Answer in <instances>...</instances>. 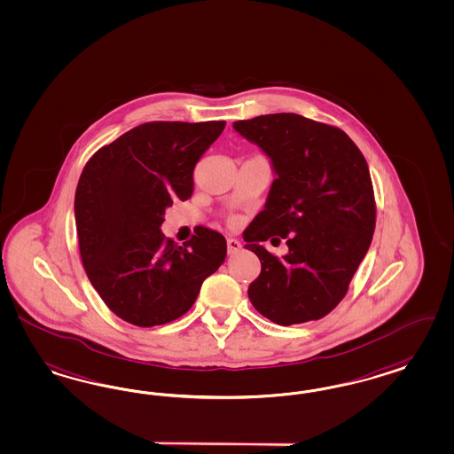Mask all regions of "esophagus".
<instances>
[{
	"label": "esophagus",
	"instance_id": "obj_1",
	"mask_svg": "<svg viewBox=\"0 0 454 454\" xmlns=\"http://www.w3.org/2000/svg\"><path fill=\"white\" fill-rule=\"evenodd\" d=\"M242 244L237 239H227V252L232 255L235 252L240 251Z\"/></svg>",
	"mask_w": 454,
	"mask_h": 454
}]
</instances>
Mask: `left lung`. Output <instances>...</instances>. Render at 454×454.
I'll use <instances>...</instances> for the list:
<instances>
[{
    "label": "left lung",
    "instance_id": "1",
    "mask_svg": "<svg viewBox=\"0 0 454 454\" xmlns=\"http://www.w3.org/2000/svg\"><path fill=\"white\" fill-rule=\"evenodd\" d=\"M276 175L264 210L244 231L246 249L261 261L249 286L252 306L289 326L328 315L348 291L369 251L375 199L369 165L341 129L293 113L235 121ZM286 239L288 254L272 256L262 244Z\"/></svg>",
    "mask_w": 454,
    "mask_h": 454
}]
</instances>
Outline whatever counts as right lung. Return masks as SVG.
I'll return each instance as SVG.
<instances>
[{"label":"right lung","mask_w":454,"mask_h":454,"mask_svg":"<svg viewBox=\"0 0 454 454\" xmlns=\"http://www.w3.org/2000/svg\"><path fill=\"white\" fill-rule=\"evenodd\" d=\"M225 121L146 122L84 167L75 229L87 278L119 318L156 326L180 318L227 255L225 237L199 227L184 246L161 232L165 212L193 193V169Z\"/></svg>","instance_id":"right-lung-1"}]
</instances>
